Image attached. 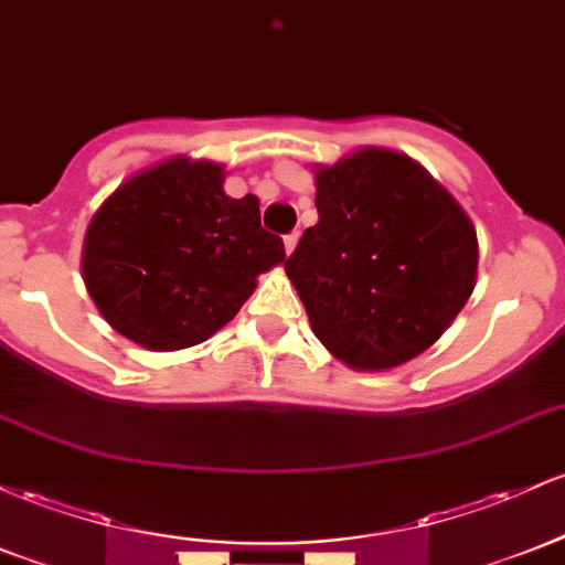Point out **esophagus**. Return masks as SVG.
<instances>
[{"mask_svg":"<svg viewBox=\"0 0 565 565\" xmlns=\"http://www.w3.org/2000/svg\"><path fill=\"white\" fill-rule=\"evenodd\" d=\"M297 241H300V233L284 235V246H287V254H292L297 249Z\"/></svg>","mask_w":565,"mask_h":565,"instance_id":"esophagus-1","label":"esophagus"}]
</instances>
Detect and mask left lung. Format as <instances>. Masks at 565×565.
<instances>
[{
  "instance_id": "left-lung-1",
  "label": "left lung",
  "mask_w": 565,
  "mask_h": 565,
  "mask_svg": "<svg viewBox=\"0 0 565 565\" xmlns=\"http://www.w3.org/2000/svg\"><path fill=\"white\" fill-rule=\"evenodd\" d=\"M319 222L287 276L334 359L377 373L443 338L477 284V233L461 203L411 154L359 147L313 166Z\"/></svg>"
}]
</instances>
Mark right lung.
<instances>
[{
  "mask_svg": "<svg viewBox=\"0 0 565 565\" xmlns=\"http://www.w3.org/2000/svg\"><path fill=\"white\" fill-rule=\"evenodd\" d=\"M257 195L231 198L225 166L173 154L128 177L90 216L83 281L98 313L150 351L203 343L284 263Z\"/></svg>",
  "mask_w": 565,
  "mask_h": 565,
  "instance_id": "add662e5",
  "label": "right lung"
}]
</instances>
